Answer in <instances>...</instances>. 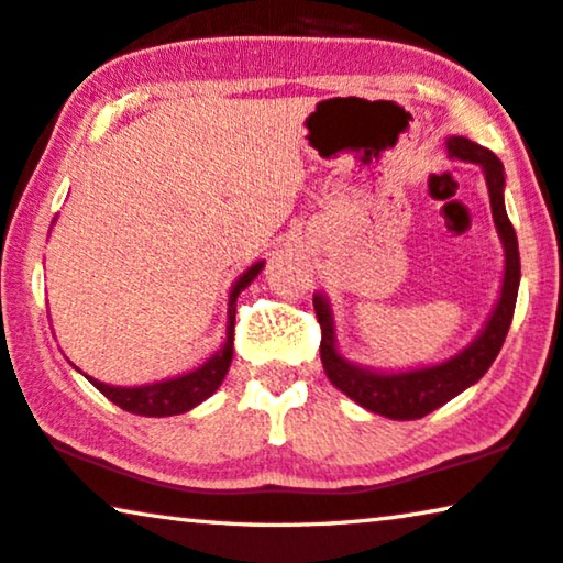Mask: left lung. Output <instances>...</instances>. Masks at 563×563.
<instances>
[{
	"mask_svg": "<svg viewBox=\"0 0 563 563\" xmlns=\"http://www.w3.org/2000/svg\"><path fill=\"white\" fill-rule=\"evenodd\" d=\"M446 147L459 161L479 163L485 168L495 227L505 244L503 292L500 300H497V308L489 316L485 331L477 336V342L466 346L454 360L437 364V367L398 372V375H379V372L354 367V364L339 357L327 300L321 296H313V311L321 327V362L323 369H327V377L339 390L350 395L352 400H357L362 408L393 418V421H416V418L429 416L431 410L441 408L443 402L456 398L459 393L477 383L489 369V364L495 362L505 336H508L512 313H516V298L520 285V252L516 229L510 224L503 201L505 173L500 157L493 150L482 147L466 137H451Z\"/></svg>",
	"mask_w": 563,
	"mask_h": 563,
	"instance_id": "8db88e82",
	"label": "left lung"
}]
</instances>
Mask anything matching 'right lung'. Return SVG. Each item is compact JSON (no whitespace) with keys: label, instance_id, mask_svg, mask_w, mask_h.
I'll list each match as a JSON object with an SVG mask.
<instances>
[{"label":"right lung","instance_id":"add662e5","mask_svg":"<svg viewBox=\"0 0 563 563\" xmlns=\"http://www.w3.org/2000/svg\"><path fill=\"white\" fill-rule=\"evenodd\" d=\"M263 271V263L252 265L247 273L242 275L236 285L232 288V296H229V334L224 350L213 354V357L199 367L191 375L165 379V383L155 385H142V387H112L104 383H97L91 379L93 387L101 395H107L114 406H120L126 413L134 416H150V418H163V416H178L186 413L199 406L201 400L209 398V395L217 393L221 379L229 372V364H232V352H234V311H236V296L247 288V285L257 278V273Z\"/></svg>","mask_w":563,"mask_h":563}]
</instances>
